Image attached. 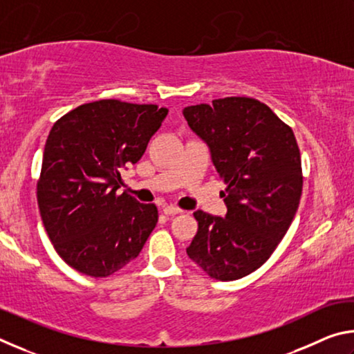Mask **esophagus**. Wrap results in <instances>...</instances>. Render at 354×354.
I'll return each instance as SVG.
<instances>
[{
	"label": "esophagus",
	"mask_w": 354,
	"mask_h": 354,
	"mask_svg": "<svg viewBox=\"0 0 354 354\" xmlns=\"http://www.w3.org/2000/svg\"><path fill=\"white\" fill-rule=\"evenodd\" d=\"M162 212L167 215V217H171V215L181 214L183 209H179V207H176V206H165Z\"/></svg>",
	"instance_id": "34e87169"
}]
</instances>
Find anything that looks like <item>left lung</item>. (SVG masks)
<instances>
[{"instance_id": "obj_1", "label": "left lung", "mask_w": 354, "mask_h": 354, "mask_svg": "<svg viewBox=\"0 0 354 354\" xmlns=\"http://www.w3.org/2000/svg\"><path fill=\"white\" fill-rule=\"evenodd\" d=\"M183 113L226 184L225 217L194 212L198 231L187 256L217 281L243 278L272 256L295 217L303 190L297 139L256 98H218Z\"/></svg>"}]
</instances>
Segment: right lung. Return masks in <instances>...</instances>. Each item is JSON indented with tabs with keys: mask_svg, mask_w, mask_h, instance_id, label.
Returning a JSON list of instances; mask_svg holds the SVG:
<instances>
[{
	"mask_svg": "<svg viewBox=\"0 0 354 354\" xmlns=\"http://www.w3.org/2000/svg\"><path fill=\"white\" fill-rule=\"evenodd\" d=\"M167 107L100 100L70 111L45 143L37 203L55 250L76 272L111 277L137 256L158 223L156 205L117 194L120 171L139 162Z\"/></svg>",
	"mask_w": 354,
	"mask_h": 354,
	"instance_id": "add662e5",
	"label": "right lung"
}]
</instances>
